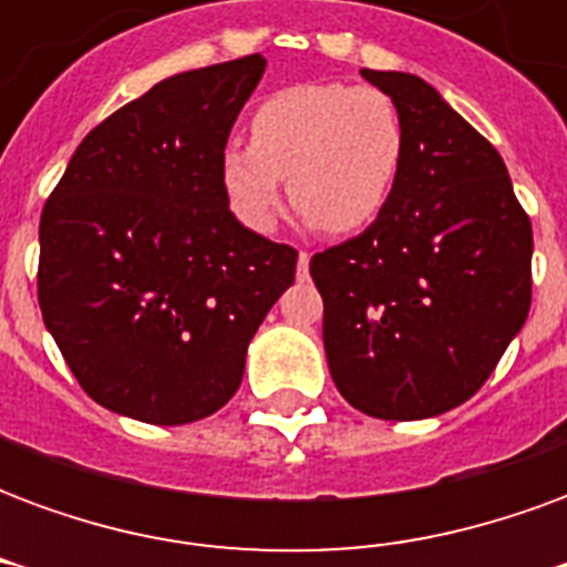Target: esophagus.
<instances>
[{
    "label": "esophagus",
    "instance_id": "1",
    "mask_svg": "<svg viewBox=\"0 0 567 567\" xmlns=\"http://www.w3.org/2000/svg\"><path fill=\"white\" fill-rule=\"evenodd\" d=\"M307 272H309V255L307 251H300V255H297V276H300V279H307Z\"/></svg>",
    "mask_w": 567,
    "mask_h": 567
}]
</instances>
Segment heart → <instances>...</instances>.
Returning <instances> with one entry per match:
<instances>
[{
	"label": "heart",
	"mask_w": 567,
	"mask_h": 567,
	"mask_svg": "<svg viewBox=\"0 0 567 567\" xmlns=\"http://www.w3.org/2000/svg\"><path fill=\"white\" fill-rule=\"evenodd\" d=\"M404 121L389 93L297 84L251 115V142L218 161L224 194L251 230H270L288 197L328 234H355L389 206L404 169Z\"/></svg>",
	"instance_id": "obj_1"
}]
</instances>
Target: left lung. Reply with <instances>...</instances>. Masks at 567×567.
<instances>
[{
    "mask_svg": "<svg viewBox=\"0 0 567 567\" xmlns=\"http://www.w3.org/2000/svg\"><path fill=\"white\" fill-rule=\"evenodd\" d=\"M361 75L404 121V169L364 234L309 260L333 385L373 419H431L480 392L532 307V221L492 148L410 72Z\"/></svg>",
    "mask_w": 567,
    "mask_h": 567,
    "instance_id": "8db88e82",
    "label": "left lung"
}]
</instances>
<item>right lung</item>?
Instances as JSON below:
<instances>
[{
  "label": "right lung",
  "mask_w": 567,
  "mask_h": 567,
  "mask_svg": "<svg viewBox=\"0 0 567 567\" xmlns=\"http://www.w3.org/2000/svg\"><path fill=\"white\" fill-rule=\"evenodd\" d=\"M267 60L154 84L81 142L39 224V307L81 389L187 425L239 389L297 251L236 221L218 161Z\"/></svg>",
  "instance_id": "add662e5"
}]
</instances>
